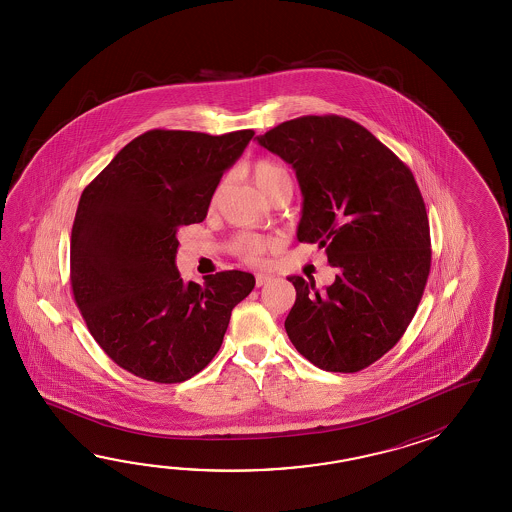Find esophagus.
I'll return each instance as SVG.
<instances>
[{
  "label": "esophagus",
  "instance_id": "obj_1",
  "mask_svg": "<svg viewBox=\"0 0 512 512\" xmlns=\"http://www.w3.org/2000/svg\"><path fill=\"white\" fill-rule=\"evenodd\" d=\"M271 280V274H263V272H258V274H256V285H258V287H261V285H267Z\"/></svg>",
  "mask_w": 512,
  "mask_h": 512
}]
</instances>
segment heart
Masks as SVG:
<instances>
[{"label": "heart", "instance_id": "heart-1", "mask_svg": "<svg viewBox=\"0 0 512 512\" xmlns=\"http://www.w3.org/2000/svg\"><path fill=\"white\" fill-rule=\"evenodd\" d=\"M251 175L252 183L256 185V188H258L261 194L267 197V199H269L272 192H276L278 188L291 186V179H289L287 172L283 170L280 164L269 161V159L256 161L254 166H252ZM221 188H223V185L219 186L218 190H216L214 201H216L219 194H221ZM271 247V241L263 240V238H258V236H240V238H236V241H234V249L240 252L245 260L251 261V263L261 261V258L265 256V252L269 251Z\"/></svg>", "mask_w": 512, "mask_h": 512}]
</instances>
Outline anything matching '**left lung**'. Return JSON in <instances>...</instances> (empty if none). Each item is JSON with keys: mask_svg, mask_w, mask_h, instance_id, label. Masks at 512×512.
<instances>
[{"mask_svg": "<svg viewBox=\"0 0 512 512\" xmlns=\"http://www.w3.org/2000/svg\"><path fill=\"white\" fill-rule=\"evenodd\" d=\"M256 141L293 166L304 197L296 238L324 247L338 269L326 291L287 278L296 302L285 331L320 370H364L403 337L428 280L430 227L414 175L338 115L287 120Z\"/></svg>", "mask_w": 512, "mask_h": 512, "instance_id": "obj_1", "label": "left lung"}]
</instances>
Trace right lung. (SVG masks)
<instances>
[{"instance_id":"obj_1","label":"right lung","mask_w":512,"mask_h":512,"mask_svg":"<svg viewBox=\"0 0 512 512\" xmlns=\"http://www.w3.org/2000/svg\"><path fill=\"white\" fill-rule=\"evenodd\" d=\"M254 131L152 130L86 186L71 232V287L87 329L120 368L174 384L221 348L230 313L254 289L251 272L183 282L177 230L201 223L223 174Z\"/></svg>"}]
</instances>
